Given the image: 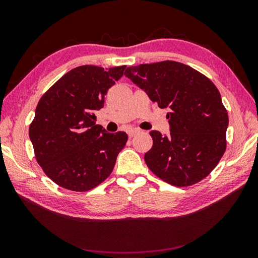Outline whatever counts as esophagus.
<instances>
[{
    "label": "esophagus",
    "mask_w": 258,
    "mask_h": 258,
    "mask_svg": "<svg viewBox=\"0 0 258 258\" xmlns=\"http://www.w3.org/2000/svg\"><path fill=\"white\" fill-rule=\"evenodd\" d=\"M139 132H140V131H139L138 128H130V130L127 131V134H128L130 138H133L134 135H137Z\"/></svg>",
    "instance_id": "obj_1"
}]
</instances>
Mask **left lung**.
Wrapping results in <instances>:
<instances>
[{
  "label": "left lung",
  "instance_id": "1",
  "mask_svg": "<svg viewBox=\"0 0 258 258\" xmlns=\"http://www.w3.org/2000/svg\"><path fill=\"white\" fill-rule=\"evenodd\" d=\"M125 76L159 108L169 109L171 133L150 132L154 145L145 155L150 171L175 186L202 181L226 148L229 117L217 87L196 69L169 60L128 67Z\"/></svg>",
  "mask_w": 258,
  "mask_h": 258
}]
</instances>
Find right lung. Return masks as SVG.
I'll return each instance as SVG.
<instances>
[{
  "label": "right lung",
  "mask_w": 258,
  "mask_h": 258,
  "mask_svg": "<svg viewBox=\"0 0 258 258\" xmlns=\"http://www.w3.org/2000/svg\"><path fill=\"white\" fill-rule=\"evenodd\" d=\"M125 68L76 67L38 101L29 126L35 157L46 175L64 189L89 191L112 172L128 138L95 125V111L103 108L104 95Z\"/></svg>",
  "instance_id": "1"
}]
</instances>
